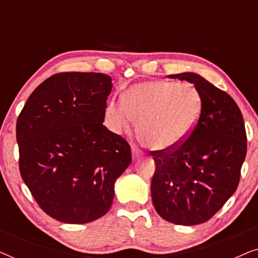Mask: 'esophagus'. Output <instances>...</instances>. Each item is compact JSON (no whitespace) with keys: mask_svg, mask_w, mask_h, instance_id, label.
I'll return each mask as SVG.
<instances>
[{"mask_svg":"<svg viewBox=\"0 0 258 258\" xmlns=\"http://www.w3.org/2000/svg\"><path fill=\"white\" fill-rule=\"evenodd\" d=\"M132 154H133V160L135 161V160H137V158L139 157H141V150L140 149H137L136 147H132Z\"/></svg>","mask_w":258,"mask_h":258,"instance_id":"esophagus-1","label":"esophagus"}]
</instances>
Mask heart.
Here are the masks:
<instances>
[{"mask_svg":"<svg viewBox=\"0 0 258 258\" xmlns=\"http://www.w3.org/2000/svg\"><path fill=\"white\" fill-rule=\"evenodd\" d=\"M202 109V96L194 84L156 80L126 90L124 101L108 105L105 118L116 134L129 133L137 121V132L149 147L167 151L191 135Z\"/></svg>","mask_w":258,"mask_h":258,"instance_id":"obj_1","label":"heart"}]
</instances>
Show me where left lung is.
Returning a JSON list of instances; mask_svg holds the SVG:
<instances>
[{"label":"left lung","instance_id":"8db88e82","mask_svg":"<svg viewBox=\"0 0 258 258\" xmlns=\"http://www.w3.org/2000/svg\"><path fill=\"white\" fill-rule=\"evenodd\" d=\"M188 81L201 93L199 124L181 146L150 151L156 170L151 197L157 214L178 225L210 220L237 189L246 155V134L236 102L194 73L169 75Z\"/></svg>","mask_w":258,"mask_h":258}]
</instances>
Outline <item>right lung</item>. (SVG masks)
<instances>
[{"instance_id":"right-lung-1","label":"right lung","mask_w":258,"mask_h":258,"mask_svg":"<svg viewBox=\"0 0 258 258\" xmlns=\"http://www.w3.org/2000/svg\"><path fill=\"white\" fill-rule=\"evenodd\" d=\"M111 77L59 73L35 89L16 123L20 172L45 214L89 223L107 214L132 162L128 142L103 125Z\"/></svg>"}]
</instances>
